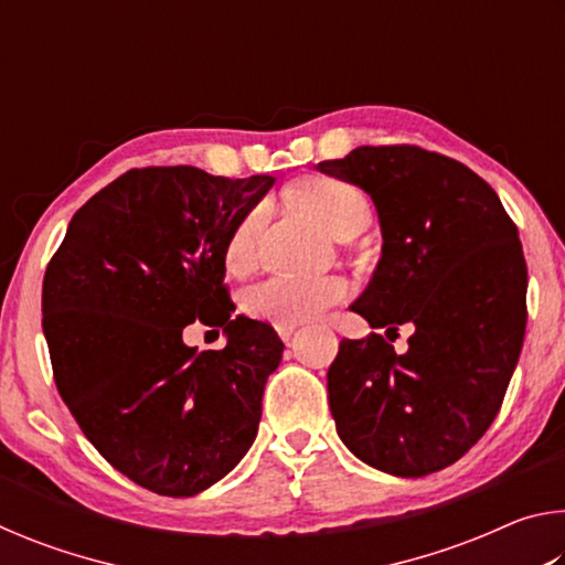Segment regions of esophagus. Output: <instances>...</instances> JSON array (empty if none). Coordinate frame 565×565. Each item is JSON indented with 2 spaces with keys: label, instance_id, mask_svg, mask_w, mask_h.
<instances>
[{
  "label": "esophagus",
  "instance_id": "34e87169",
  "mask_svg": "<svg viewBox=\"0 0 565 565\" xmlns=\"http://www.w3.org/2000/svg\"><path fill=\"white\" fill-rule=\"evenodd\" d=\"M294 331H296V323H276V333H279L281 341H289Z\"/></svg>",
  "mask_w": 565,
  "mask_h": 565
}]
</instances>
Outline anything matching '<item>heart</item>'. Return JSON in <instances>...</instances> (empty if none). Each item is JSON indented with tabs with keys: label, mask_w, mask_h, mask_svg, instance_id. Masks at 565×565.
<instances>
[{
	"label": "heart",
	"mask_w": 565,
	"mask_h": 565,
	"mask_svg": "<svg viewBox=\"0 0 565 565\" xmlns=\"http://www.w3.org/2000/svg\"><path fill=\"white\" fill-rule=\"evenodd\" d=\"M294 196L333 236H341L351 226L371 218L369 199L363 196L361 189L347 184V181L311 179L296 189ZM266 216H269V204L262 202L248 209L234 224L224 246L228 271H244L252 264L256 238H259ZM347 291L349 286L339 276L301 279V276L276 274L244 294V311L259 321L299 323L339 303Z\"/></svg>",
	"instance_id": "1"
}]
</instances>
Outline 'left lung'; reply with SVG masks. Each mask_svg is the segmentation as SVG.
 <instances>
[{
	"instance_id": "1",
	"label": "left lung",
	"mask_w": 565,
	"mask_h": 565,
	"mask_svg": "<svg viewBox=\"0 0 565 565\" xmlns=\"http://www.w3.org/2000/svg\"><path fill=\"white\" fill-rule=\"evenodd\" d=\"M317 169L366 191L379 214L381 256L349 309L386 333L414 327L404 353L379 333L339 343L327 374L337 434L384 473L441 471L493 424L519 363V228L481 177L434 151L359 147Z\"/></svg>"
}]
</instances>
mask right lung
Instances as JSON below:
<instances>
[{
	"instance_id": "obj_1",
	"label": "right lung",
	"mask_w": 565,
	"mask_h": 565,
	"mask_svg": "<svg viewBox=\"0 0 565 565\" xmlns=\"http://www.w3.org/2000/svg\"><path fill=\"white\" fill-rule=\"evenodd\" d=\"M274 181L131 169L72 216L46 266L42 329L60 396L94 448L159 495L206 491L259 431L284 343L269 323L232 317L224 246ZM196 318L225 331L222 352L185 347Z\"/></svg>"
}]
</instances>
